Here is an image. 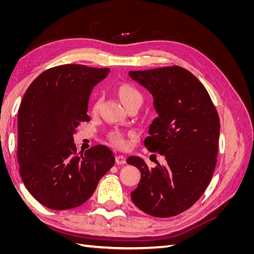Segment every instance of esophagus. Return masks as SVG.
<instances>
[{
  "mask_svg": "<svg viewBox=\"0 0 254 254\" xmlns=\"http://www.w3.org/2000/svg\"><path fill=\"white\" fill-rule=\"evenodd\" d=\"M115 162L117 164H125L126 163V158L122 155H119L115 157Z\"/></svg>",
  "mask_w": 254,
  "mask_h": 254,
  "instance_id": "1",
  "label": "esophagus"
}]
</instances>
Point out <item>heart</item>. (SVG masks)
I'll list each match as a JSON object with an SVG mask.
<instances>
[{"label": "heart", "mask_w": 254, "mask_h": 254, "mask_svg": "<svg viewBox=\"0 0 254 254\" xmlns=\"http://www.w3.org/2000/svg\"><path fill=\"white\" fill-rule=\"evenodd\" d=\"M119 95L120 98L122 99L123 104L125 106L131 102H141L142 103V94L139 92V90L135 89L131 84H122V86L119 88ZM101 104V98H97L96 102L94 103L93 106V110L96 111L98 109V106ZM111 139L112 141L117 144L120 147H124L126 145V140L123 137V135L120 132H113L111 134Z\"/></svg>", "instance_id": "heart-1"}]
</instances>
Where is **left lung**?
Segmentation results:
<instances>
[{"mask_svg":"<svg viewBox=\"0 0 254 254\" xmlns=\"http://www.w3.org/2000/svg\"><path fill=\"white\" fill-rule=\"evenodd\" d=\"M151 94L158 117L144 141L166 160L149 168L131 156L127 163L141 173L131 191L133 203L155 217H171L193 205L209 186L216 165L220 123L203 84L178 65L129 71Z\"/></svg>","mask_w":254,"mask_h":254,"instance_id":"obj_1","label":"left lung"}]
</instances>
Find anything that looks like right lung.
I'll list each match as a JSON object with an SVG mask.
<instances>
[{"label":"right lung","instance_id":"add662e5","mask_svg":"<svg viewBox=\"0 0 254 254\" xmlns=\"http://www.w3.org/2000/svg\"><path fill=\"white\" fill-rule=\"evenodd\" d=\"M109 68L64 64L44 71L30 83L18 112V162L24 186L52 210L86 202L115 163L113 152L96 145L76 152L73 134L89 121L92 89Z\"/></svg>","mask_w":254,"mask_h":254}]
</instances>
